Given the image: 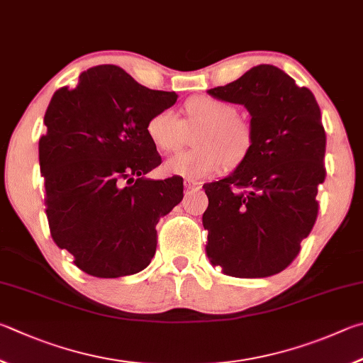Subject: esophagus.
Returning <instances> with one entry per match:
<instances>
[{
    "instance_id": "obj_1",
    "label": "esophagus",
    "mask_w": 363,
    "mask_h": 363,
    "mask_svg": "<svg viewBox=\"0 0 363 363\" xmlns=\"http://www.w3.org/2000/svg\"><path fill=\"white\" fill-rule=\"evenodd\" d=\"M183 186H185L186 191H194V189H199V183L194 182V180H189V178H185L183 180Z\"/></svg>"
}]
</instances>
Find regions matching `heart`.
Returning <instances> with one entry per match:
<instances>
[{
	"instance_id": "obj_1",
	"label": "heart",
	"mask_w": 363,
	"mask_h": 363,
	"mask_svg": "<svg viewBox=\"0 0 363 363\" xmlns=\"http://www.w3.org/2000/svg\"><path fill=\"white\" fill-rule=\"evenodd\" d=\"M236 118V108L230 104L199 95L185 104V119L161 110L151 114L145 130L157 151L174 152L186 143L188 132L199 129L193 140L198 148L180 152L164 165L170 175L199 182L218 174L225 162L239 164L249 152L250 130Z\"/></svg>"
}]
</instances>
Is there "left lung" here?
I'll list each match as a JSON object with an SVG mask.
<instances>
[{"label": "left lung", "mask_w": 363, "mask_h": 363, "mask_svg": "<svg viewBox=\"0 0 363 363\" xmlns=\"http://www.w3.org/2000/svg\"><path fill=\"white\" fill-rule=\"evenodd\" d=\"M250 113L252 145L230 175L204 185L202 225L213 266L233 277L284 271L315 223L317 186L325 180V130L308 87L274 65L250 68L207 91Z\"/></svg>", "instance_id": "1"}]
</instances>
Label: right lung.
<instances>
[{"mask_svg": "<svg viewBox=\"0 0 363 363\" xmlns=\"http://www.w3.org/2000/svg\"><path fill=\"white\" fill-rule=\"evenodd\" d=\"M175 101L116 65L89 68L50 99L40 138L49 230L87 274L130 276L155 257L156 225L183 199V182L146 178L161 156L145 127Z\"/></svg>", "mask_w": 363, "mask_h": 363, "instance_id": "1", "label": "right lung"}]
</instances>
